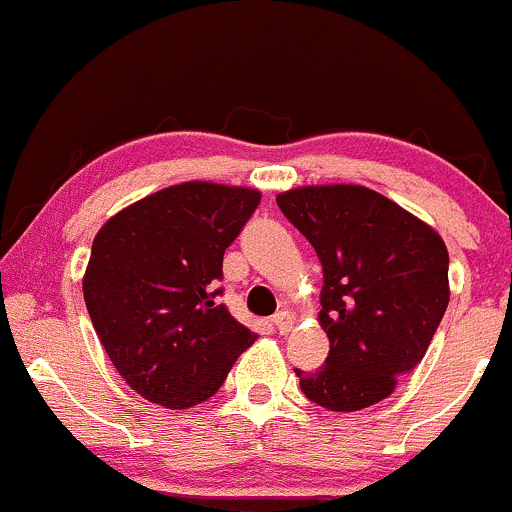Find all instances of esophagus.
Here are the masks:
<instances>
[{
    "instance_id": "1",
    "label": "esophagus",
    "mask_w": 512,
    "mask_h": 512,
    "mask_svg": "<svg viewBox=\"0 0 512 512\" xmlns=\"http://www.w3.org/2000/svg\"><path fill=\"white\" fill-rule=\"evenodd\" d=\"M272 324L279 333H282V336H287V333L294 328V316L289 314V311H279V314H274Z\"/></svg>"
}]
</instances>
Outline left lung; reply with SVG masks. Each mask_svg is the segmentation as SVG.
Instances as JSON below:
<instances>
[{
  "label": "left lung",
  "instance_id": "8db88e82",
  "mask_svg": "<svg viewBox=\"0 0 512 512\" xmlns=\"http://www.w3.org/2000/svg\"><path fill=\"white\" fill-rule=\"evenodd\" d=\"M324 270L319 324L328 358L297 370L301 392L358 412L395 392L424 358L449 304V252L432 225L358 184L297 186L277 196Z\"/></svg>",
  "mask_w": 512,
  "mask_h": 512
}]
</instances>
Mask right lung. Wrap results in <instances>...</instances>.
Wrapping results in <instances>:
<instances>
[{
    "mask_svg": "<svg viewBox=\"0 0 512 512\" xmlns=\"http://www.w3.org/2000/svg\"><path fill=\"white\" fill-rule=\"evenodd\" d=\"M260 198L257 188L184 181L122 208L95 235L85 306L117 373L144 400L201 405L257 341L215 301V284Z\"/></svg>",
    "mask_w": 512,
    "mask_h": 512,
    "instance_id": "1",
    "label": "right lung"
}]
</instances>
